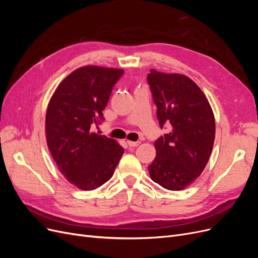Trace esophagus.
Segmentation results:
<instances>
[{
  "mask_svg": "<svg viewBox=\"0 0 258 258\" xmlns=\"http://www.w3.org/2000/svg\"><path fill=\"white\" fill-rule=\"evenodd\" d=\"M140 141H127V144L130 146V147H137V146H139L140 145Z\"/></svg>",
  "mask_w": 258,
  "mask_h": 258,
  "instance_id": "esophagus-1",
  "label": "esophagus"
}]
</instances>
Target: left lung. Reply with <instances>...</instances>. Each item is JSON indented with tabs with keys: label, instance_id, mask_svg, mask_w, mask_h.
Returning <instances> with one entry per match:
<instances>
[{
	"label": "left lung",
	"instance_id": "8db88e82",
	"mask_svg": "<svg viewBox=\"0 0 258 258\" xmlns=\"http://www.w3.org/2000/svg\"><path fill=\"white\" fill-rule=\"evenodd\" d=\"M160 128L170 130L155 141L156 158L148 166L155 183L182 190L196 179L212 152L215 119L205 93L189 77L151 70L147 75Z\"/></svg>",
	"mask_w": 258,
	"mask_h": 258
}]
</instances>
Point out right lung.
Returning <instances> with one entry per match:
<instances>
[{
  "label": "right lung",
  "mask_w": 258,
  "mask_h": 258,
  "mask_svg": "<svg viewBox=\"0 0 258 258\" xmlns=\"http://www.w3.org/2000/svg\"><path fill=\"white\" fill-rule=\"evenodd\" d=\"M123 70L87 66L60 83L46 112V139L60 172L82 190L110 179L123 154L115 140L92 132Z\"/></svg>",
  "instance_id": "1"
}]
</instances>
